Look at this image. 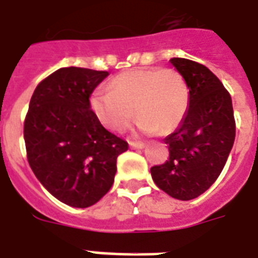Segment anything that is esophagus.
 I'll return each instance as SVG.
<instances>
[{
  "label": "esophagus",
  "mask_w": 258,
  "mask_h": 258,
  "mask_svg": "<svg viewBox=\"0 0 258 258\" xmlns=\"http://www.w3.org/2000/svg\"><path fill=\"white\" fill-rule=\"evenodd\" d=\"M129 145H131L132 148H135V150H143V148H145V144L144 143H129Z\"/></svg>",
  "instance_id": "34e87169"
}]
</instances>
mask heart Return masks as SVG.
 <instances>
[{"label": "heart", "mask_w": 258, "mask_h": 258, "mask_svg": "<svg viewBox=\"0 0 258 258\" xmlns=\"http://www.w3.org/2000/svg\"><path fill=\"white\" fill-rule=\"evenodd\" d=\"M110 90H96L90 106L95 117L113 132L125 131L139 115L137 129L144 133H170L189 108V85L174 69H133L110 81Z\"/></svg>", "instance_id": "b5f03b06"}]
</instances>
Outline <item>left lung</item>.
<instances>
[{"instance_id": "8db88e82", "label": "left lung", "mask_w": 258, "mask_h": 258, "mask_svg": "<svg viewBox=\"0 0 258 258\" xmlns=\"http://www.w3.org/2000/svg\"><path fill=\"white\" fill-rule=\"evenodd\" d=\"M170 62L189 85V108L164 139L170 158L151 168V175L159 189L187 201L208 190L222 173L235 140V121L231 96L208 68L186 58Z\"/></svg>"}]
</instances>
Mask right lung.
Returning <instances> with one entry per match:
<instances>
[{
    "instance_id": "obj_1",
    "label": "right lung",
    "mask_w": 258,
    "mask_h": 258,
    "mask_svg": "<svg viewBox=\"0 0 258 258\" xmlns=\"http://www.w3.org/2000/svg\"><path fill=\"white\" fill-rule=\"evenodd\" d=\"M108 72L61 68L35 88L24 122L27 158L35 177L61 203L96 204L113 186L117 158L127 143L102 126L91 94Z\"/></svg>"
}]
</instances>
